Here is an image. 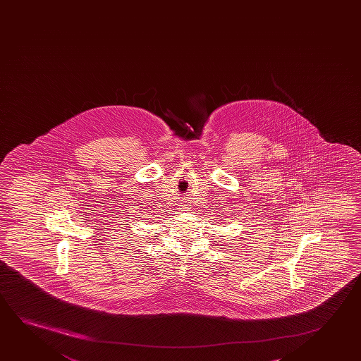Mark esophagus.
I'll list each match as a JSON object with an SVG mask.
<instances>
[{"mask_svg": "<svg viewBox=\"0 0 361 361\" xmlns=\"http://www.w3.org/2000/svg\"><path fill=\"white\" fill-rule=\"evenodd\" d=\"M181 207H183V211H186L188 209V204L186 201H183V204H181Z\"/></svg>", "mask_w": 361, "mask_h": 361, "instance_id": "esophagus-1", "label": "esophagus"}]
</instances>
